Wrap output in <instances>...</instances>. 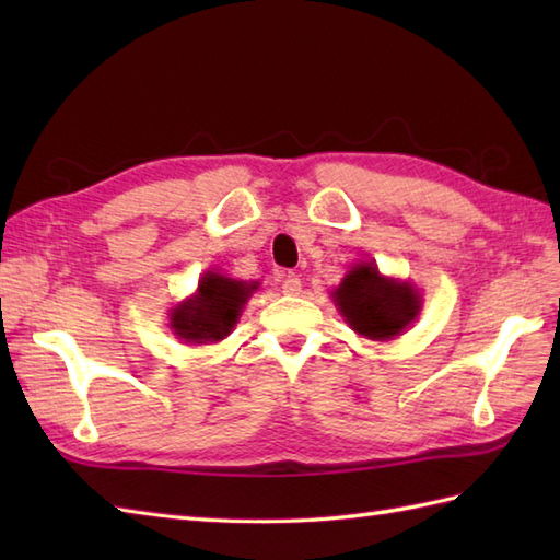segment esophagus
Returning <instances> with one entry per match:
<instances>
[{
	"label": "esophagus",
	"instance_id": "1",
	"mask_svg": "<svg viewBox=\"0 0 560 560\" xmlns=\"http://www.w3.org/2000/svg\"><path fill=\"white\" fill-rule=\"evenodd\" d=\"M301 279H299V273L295 271H283L281 273V289H283V293H289V295H295V293H301Z\"/></svg>",
	"mask_w": 560,
	"mask_h": 560
}]
</instances>
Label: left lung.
Masks as SVG:
<instances>
[{"label": "left lung", "instance_id": "obj_1", "mask_svg": "<svg viewBox=\"0 0 560 560\" xmlns=\"http://www.w3.org/2000/svg\"><path fill=\"white\" fill-rule=\"evenodd\" d=\"M335 301L347 323L368 339H392L419 313V295L409 283H395L380 277L373 261L353 267Z\"/></svg>", "mask_w": 560, "mask_h": 560}]
</instances>
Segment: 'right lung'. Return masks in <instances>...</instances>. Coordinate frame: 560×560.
Wrapping results in <instances>:
<instances>
[{
	"instance_id": "obj_1",
	"label": "right lung",
	"mask_w": 560,
	"mask_h": 560,
	"mask_svg": "<svg viewBox=\"0 0 560 560\" xmlns=\"http://www.w3.org/2000/svg\"><path fill=\"white\" fill-rule=\"evenodd\" d=\"M257 283L225 279L221 273H207L199 281V291L192 301L175 307L173 329L187 341L205 343L223 339L237 323L241 307L249 299Z\"/></svg>"
}]
</instances>
